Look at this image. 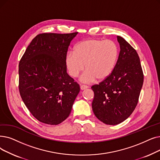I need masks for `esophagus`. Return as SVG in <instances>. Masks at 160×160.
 Returning a JSON list of instances; mask_svg holds the SVG:
<instances>
[{
  "instance_id": "34e87169",
  "label": "esophagus",
  "mask_w": 160,
  "mask_h": 160,
  "mask_svg": "<svg viewBox=\"0 0 160 160\" xmlns=\"http://www.w3.org/2000/svg\"><path fill=\"white\" fill-rule=\"evenodd\" d=\"M87 88H88V86H86V85H81V86H80V89H81L82 90H84V89H87Z\"/></svg>"
}]
</instances>
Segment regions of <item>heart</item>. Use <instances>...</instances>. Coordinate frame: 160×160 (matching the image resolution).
Returning <instances> with one entry per match:
<instances>
[{"label": "heart", "instance_id": "heart-1", "mask_svg": "<svg viewBox=\"0 0 160 160\" xmlns=\"http://www.w3.org/2000/svg\"><path fill=\"white\" fill-rule=\"evenodd\" d=\"M118 58V48L114 42L92 38L80 42L75 46L74 52H68L65 63L73 78L77 77L86 67L80 80L89 83L96 78H107L114 71Z\"/></svg>", "mask_w": 160, "mask_h": 160}]
</instances>
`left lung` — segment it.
<instances>
[{"instance_id": "1", "label": "left lung", "mask_w": 160, "mask_h": 160, "mask_svg": "<svg viewBox=\"0 0 160 160\" xmlns=\"http://www.w3.org/2000/svg\"><path fill=\"white\" fill-rule=\"evenodd\" d=\"M117 40L120 52L113 72L99 84L92 86L93 113L108 125L120 123L133 112L144 80L137 52L122 37L117 36Z\"/></svg>"}]
</instances>
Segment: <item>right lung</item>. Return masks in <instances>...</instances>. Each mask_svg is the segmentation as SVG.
Instances as JSON below:
<instances>
[{
	"mask_svg": "<svg viewBox=\"0 0 160 160\" xmlns=\"http://www.w3.org/2000/svg\"><path fill=\"white\" fill-rule=\"evenodd\" d=\"M77 33L39 34L19 61L21 97L40 122L58 125L66 120L80 92L65 63L68 46Z\"/></svg>",
	"mask_w": 160,
	"mask_h": 160,
	"instance_id": "obj_1",
	"label": "right lung"
}]
</instances>
